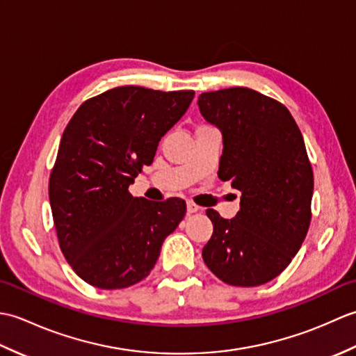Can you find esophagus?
Segmentation results:
<instances>
[{
  "instance_id": "esophagus-1",
  "label": "esophagus",
  "mask_w": 356,
  "mask_h": 356,
  "mask_svg": "<svg viewBox=\"0 0 356 356\" xmlns=\"http://www.w3.org/2000/svg\"><path fill=\"white\" fill-rule=\"evenodd\" d=\"M186 211H188V214H194V213H197V211H199V207H197V205H194L193 202H188Z\"/></svg>"
}]
</instances>
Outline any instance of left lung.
I'll return each instance as SVG.
<instances>
[{"instance_id":"left-lung-1","label":"left lung","mask_w":356,"mask_h":356,"mask_svg":"<svg viewBox=\"0 0 356 356\" xmlns=\"http://www.w3.org/2000/svg\"><path fill=\"white\" fill-rule=\"evenodd\" d=\"M223 138L218 177L241 193L240 211L207 216L214 231L203 261L231 286H260L287 268L311 225L314 172L303 136L283 104L246 87L199 96Z\"/></svg>"}]
</instances>
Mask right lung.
<instances>
[{"label":"right lung","instance_id":"add662e5","mask_svg":"<svg viewBox=\"0 0 356 356\" xmlns=\"http://www.w3.org/2000/svg\"><path fill=\"white\" fill-rule=\"evenodd\" d=\"M193 90L125 86L86 101L65 127L49 182L59 246L73 270L99 289L145 278L163 240L186 213L182 199L128 193L159 142L185 115Z\"/></svg>","mask_w":356,"mask_h":356}]
</instances>
